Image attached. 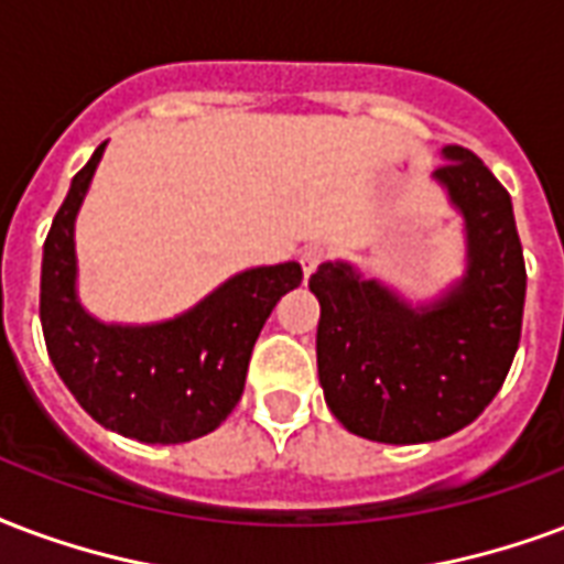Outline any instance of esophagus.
I'll list each match as a JSON object with an SVG mask.
<instances>
[{"label":"esophagus","instance_id":"esophagus-1","mask_svg":"<svg viewBox=\"0 0 564 564\" xmlns=\"http://www.w3.org/2000/svg\"><path fill=\"white\" fill-rule=\"evenodd\" d=\"M325 257H328V250L323 248V245H311V248L302 250V269L304 274H314L316 269H319V262H325Z\"/></svg>","mask_w":564,"mask_h":564}]
</instances>
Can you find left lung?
Wrapping results in <instances>:
<instances>
[{
  "label": "left lung",
  "mask_w": 564,
  "mask_h": 564,
  "mask_svg": "<svg viewBox=\"0 0 564 564\" xmlns=\"http://www.w3.org/2000/svg\"><path fill=\"white\" fill-rule=\"evenodd\" d=\"M442 154L433 178L466 227V274L452 293L412 307L346 262L311 274L325 403L365 440L412 445L463 431L502 388L520 344L527 262L511 197L469 149Z\"/></svg>",
  "instance_id": "left-lung-1"
}]
</instances>
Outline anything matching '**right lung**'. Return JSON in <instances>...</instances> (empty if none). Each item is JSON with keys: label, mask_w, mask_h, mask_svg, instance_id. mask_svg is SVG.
<instances>
[{"label": "right lung", "mask_w": 564, "mask_h": 564, "mask_svg": "<svg viewBox=\"0 0 564 564\" xmlns=\"http://www.w3.org/2000/svg\"><path fill=\"white\" fill-rule=\"evenodd\" d=\"M101 143L70 178L41 262V328L50 361L91 419L128 440L176 445L206 436L236 410L253 344L281 295L302 283L299 262L248 269L187 314L154 325H107L77 302L74 220Z\"/></svg>", "instance_id": "1"}]
</instances>
